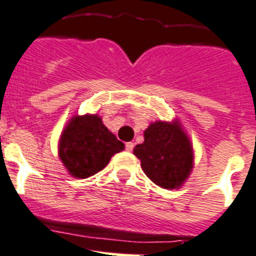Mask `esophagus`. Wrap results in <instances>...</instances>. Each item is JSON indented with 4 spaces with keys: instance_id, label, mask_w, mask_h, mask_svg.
I'll list each match as a JSON object with an SVG mask.
<instances>
[{
    "instance_id": "1",
    "label": "esophagus",
    "mask_w": 256,
    "mask_h": 256,
    "mask_svg": "<svg viewBox=\"0 0 256 256\" xmlns=\"http://www.w3.org/2000/svg\"><path fill=\"white\" fill-rule=\"evenodd\" d=\"M134 142H126V150H128V152H130V150H134Z\"/></svg>"
}]
</instances>
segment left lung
<instances>
[{
	"label": "left lung",
	"mask_w": 256,
	"mask_h": 256,
	"mask_svg": "<svg viewBox=\"0 0 256 256\" xmlns=\"http://www.w3.org/2000/svg\"><path fill=\"white\" fill-rule=\"evenodd\" d=\"M134 154L146 175L166 190L182 187L194 167L191 142L178 120L150 124L144 130V142L134 146Z\"/></svg>",
	"instance_id": "8db88e82"
}]
</instances>
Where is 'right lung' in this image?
<instances>
[{
	"label": "right lung",
	"instance_id": "add662e5",
	"mask_svg": "<svg viewBox=\"0 0 256 256\" xmlns=\"http://www.w3.org/2000/svg\"><path fill=\"white\" fill-rule=\"evenodd\" d=\"M122 150L124 144L102 124L101 118L84 114L72 118L65 126L58 156L73 178L86 179L101 171Z\"/></svg>",
	"mask_w": 256,
	"mask_h": 256
}]
</instances>
